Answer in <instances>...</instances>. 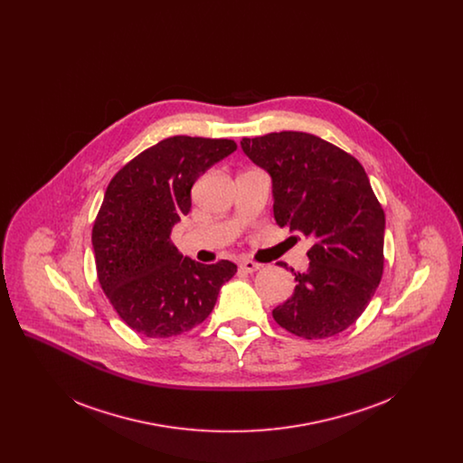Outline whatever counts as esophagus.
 Listing matches in <instances>:
<instances>
[{"label":"esophagus","mask_w":463,"mask_h":463,"mask_svg":"<svg viewBox=\"0 0 463 463\" xmlns=\"http://www.w3.org/2000/svg\"><path fill=\"white\" fill-rule=\"evenodd\" d=\"M240 269L244 270L246 274H253V272H257L259 269H260V264H257V262H253V260H248V259H244L240 262Z\"/></svg>","instance_id":"esophagus-1"}]
</instances>
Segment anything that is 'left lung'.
Here are the masks:
<instances>
[{
    "label": "left lung",
    "instance_id": "left-lung-1",
    "mask_svg": "<svg viewBox=\"0 0 463 463\" xmlns=\"http://www.w3.org/2000/svg\"><path fill=\"white\" fill-rule=\"evenodd\" d=\"M241 149L272 182L274 219L312 246L308 269L272 317L304 338L353 326L382 279L385 215L361 163L304 132L242 138ZM287 267V264H281Z\"/></svg>",
    "mask_w": 463,
    "mask_h": 463
}]
</instances>
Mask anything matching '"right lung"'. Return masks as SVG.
Returning a JSON list of instances; mask_svg holds the SVG:
<instances>
[{
    "label": "right lung",
    "instance_id": "right-lung-1",
    "mask_svg": "<svg viewBox=\"0 0 463 463\" xmlns=\"http://www.w3.org/2000/svg\"><path fill=\"white\" fill-rule=\"evenodd\" d=\"M238 149L234 140L176 135L125 165L106 189L91 231L99 283L132 330L168 338L201 325L236 264L178 253L172 231L191 212L199 176Z\"/></svg>",
    "mask_w": 463,
    "mask_h": 463
}]
</instances>
